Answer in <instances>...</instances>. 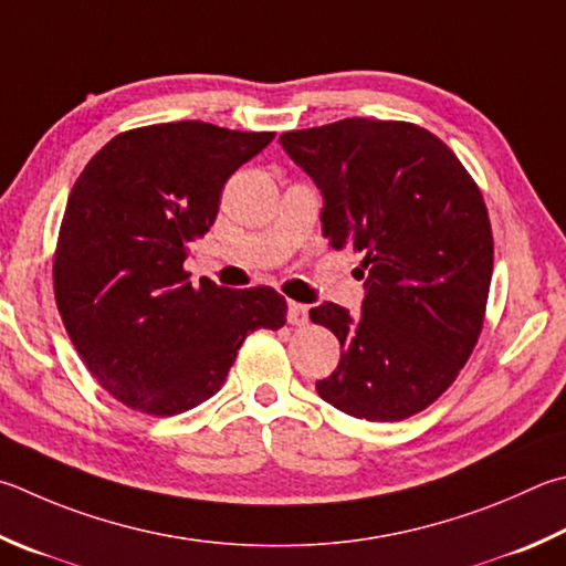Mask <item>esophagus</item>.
Segmentation results:
<instances>
[{"label": "esophagus", "mask_w": 566, "mask_h": 566, "mask_svg": "<svg viewBox=\"0 0 566 566\" xmlns=\"http://www.w3.org/2000/svg\"><path fill=\"white\" fill-rule=\"evenodd\" d=\"M286 322L292 326H304L310 322V312H306V306L300 302H290L286 304Z\"/></svg>", "instance_id": "obj_1"}]
</instances>
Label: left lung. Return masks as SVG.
<instances>
[{
  "instance_id": "8db88e82",
  "label": "left lung",
  "mask_w": 566,
  "mask_h": 566,
  "mask_svg": "<svg viewBox=\"0 0 566 566\" xmlns=\"http://www.w3.org/2000/svg\"><path fill=\"white\" fill-rule=\"evenodd\" d=\"M280 143L324 195L328 244L364 256L361 316L332 302L310 312L344 348L316 394L376 423L420 413L453 386L485 322L495 244L478 182L408 120L344 118Z\"/></svg>"
}]
</instances>
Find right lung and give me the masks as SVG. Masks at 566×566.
I'll return each mask as SVG.
<instances>
[{"instance_id": "1", "label": "right lung", "mask_w": 566, "mask_h": 566, "mask_svg": "<svg viewBox=\"0 0 566 566\" xmlns=\"http://www.w3.org/2000/svg\"><path fill=\"white\" fill-rule=\"evenodd\" d=\"M272 138L202 120L123 130L71 188L56 306L81 361L123 406L185 413L222 388L244 338L284 326L272 286H192L182 266L218 218L224 182Z\"/></svg>"}]
</instances>
